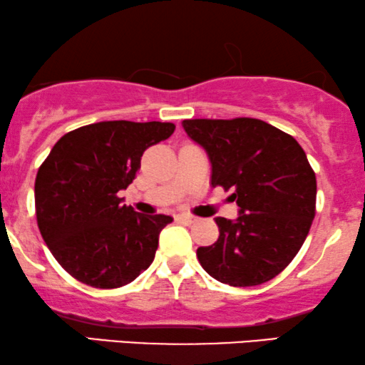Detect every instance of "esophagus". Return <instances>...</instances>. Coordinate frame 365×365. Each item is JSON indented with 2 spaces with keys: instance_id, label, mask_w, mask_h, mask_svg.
<instances>
[{
  "instance_id": "34e87169",
  "label": "esophagus",
  "mask_w": 365,
  "mask_h": 365,
  "mask_svg": "<svg viewBox=\"0 0 365 365\" xmlns=\"http://www.w3.org/2000/svg\"><path fill=\"white\" fill-rule=\"evenodd\" d=\"M175 219H177L178 222H183V225H194V222L197 221L194 216H188V214H178Z\"/></svg>"
}]
</instances>
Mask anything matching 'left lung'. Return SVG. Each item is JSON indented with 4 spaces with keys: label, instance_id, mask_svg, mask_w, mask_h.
Returning a JSON list of instances; mask_svg holds the SVG:
<instances>
[{
    "label": "left lung",
    "instance_id": "8db88e82",
    "mask_svg": "<svg viewBox=\"0 0 365 365\" xmlns=\"http://www.w3.org/2000/svg\"><path fill=\"white\" fill-rule=\"evenodd\" d=\"M188 138L207 153L212 187L232 190L235 221L216 217L219 238L197 250L219 282L252 287L279 275L299 252L316 212V177L292 135L258 118H190Z\"/></svg>",
    "mask_w": 365,
    "mask_h": 365
}]
</instances>
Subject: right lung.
<instances>
[{
  "mask_svg": "<svg viewBox=\"0 0 365 365\" xmlns=\"http://www.w3.org/2000/svg\"><path fill=\"white\" fill-rule=\"evenodd\" d=\"M171 122L105 120L64 134L35 178L37 225L59 265L80 282L115 289L155 260L158 238L173 217L122 204L140 156L173 134Z\"/></svg>",
  "mask_w": 365,
  "mask_h": 365,
  "instance_id": "add662e5",
  "label": "right lung"
}]
</instances>
